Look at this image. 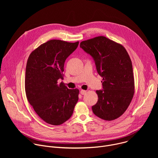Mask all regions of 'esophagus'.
Here are the masks:
<instances>
[{
	"label": "esophagus",
	"mask_w": 158,
	"mask_h": 158,
	"mask_svg": "<svg viewBox=\"0 0 158 158\" xmlns=\"http://www.w3.org/2000/svg\"><path fill=\"white\" fill-rule=\"evenodd\" d=\"M80 93H81V94H82V95H84V94H86V93H87V91H85V90H81V91H80Z\"/></svg>",
	"instance_id": "obj_1"
}]
</instances>
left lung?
<instances>
[{"instance_id": "8db88e82", "label": "left lung", "mask_w": 158, "mask_h": 158, "mask_svg": "<svg viewBox=\"0 0 158 158\" xmlns=\"http://www.w3.org/2000/svg\"><path fill=\"white\" fill-rule=\"evenodd\" d=\"M80 47L91 55L102 79V90L96 91L94 114L105 121H112L124 114L134 94L132 62L123 45L104 36L82 41Z\"/></svg>"}]
</instances>
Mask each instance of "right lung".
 I'll use <instances>...</instances> for the list:
<instances>
[{
    "label": "right lung",
    "instance_id": "1",
    "mask_svg": "<svg viewBox=\"0 0 158 158\" xmlns=\"http://www.w3.org/2000/svg\"><path fill=\"white\" fill-rule=\"evenodd\" d=\"M79 41L52 39L34 50L27 59L25 90L37 114L46 123L60 125L72 116L78 101V89H69L64 79L65 59L77 48Z\"/></svg>",
    "mask_w": 158,
    "mask_h": 158
}]
</instances>
